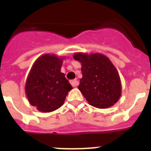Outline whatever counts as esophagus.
<instances>
[{
	"mask_svg": "<svg viewBox=\"0 0 151 151\" xmlns=\"http://www.w3.org/2000/svg\"><path fill=\"white\" fill-rule=\"evenodd\" d=\"M71 85H72L73 87H76V86H78V80H77L76 78L71 81Z\"/></svg>",
	"mask_w": 151,
	"mask_h": 151,
	"instance_id": "obj_1",
	"label": "esophagus"
}]
</instances>
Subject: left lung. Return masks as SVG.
<instances>
[{
	"label": "left lung",
	"instance_id": "obj_1",
	"mask_svg": "<svg viewBox=\"0 0 151 151\" xmlns=\"http://www.w3.org/2000/svg\"><path fill=\"white\" fill-rule=\"evenodd\" d=\"M73 58L82 64V78L78 88L88 104L107 109L118 101L122 84L118 71L109 58L101 53L77 52Z\"/></svg>",
	"mask_w": 151,
	"mask_h": 151
}]
</instances>
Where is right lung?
Returning <instances> with one entry per match:
<instances>
[{"label":"right lung","instance_id":"right-lung-1","mask_svg":"<svg viewBox=\"0 0 151 151\" xmlns=\"http://www.w3.org/2000/svg\"><path fill=\"white\" fill-rule=\"evenodd\" d=\"M63 58L54 54L39 57L31 68L25 86L29 104L41 112H51L63 105L73 87L61 73Z\"/></svg>","mask_w":151,"mask_h":151}]
</instances>
